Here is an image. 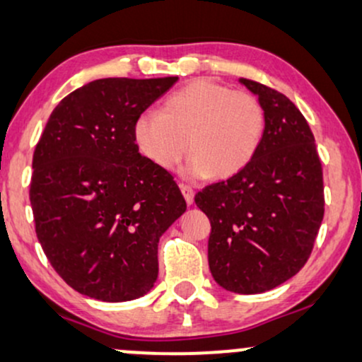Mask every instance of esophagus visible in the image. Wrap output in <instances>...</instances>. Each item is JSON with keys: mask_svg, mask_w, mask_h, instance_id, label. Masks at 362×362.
<instances>
[{"mask_svg": "<svg viewBox=\"0 0 362 362\" xmlns=\"http://www.w3.org/2000/svg\"><path fill=\"white\" fill-rule=\"evenodd\" d=\"M180 190H182V194H184V199H185L187 205L194 204V197H195L194 189H192V187H189V185H180Z\"/></svg>", "mask_w": 362, "mask_h": 362, "instance_id": "esophagus-1", "label": "esophagus"}]
</instances>
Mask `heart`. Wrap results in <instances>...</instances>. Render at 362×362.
Wrapping results in <instances>:
<instances>
[{"instance_id":"1","label":"heart","mask_w":362,"mask_h":362,"mask_svg":"<svg viewBox=\"0 0 362 362\" xmlns=\"http://www.w3.org/2000/svg\"><path fill=\"white\" fill-rule=\"evenodd\" d=\"M265 112L249 91L209 80L190 81L168 95L160 113L145 112L134 123L140 153L170 172L187 150L190 178H228L249 165L262 144Z\"/></svg>"}]
</instances>
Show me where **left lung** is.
Here are the masks:
<instances>
[{"label":"left lung","instance_id":"8db88e82","mask_svg":"<svg viewBox=\"0 0 362 362\" xmlns=\"http://www.w3.org/2000/svg\"><path fill=\"white\" fill-rule=\"evenodd\" d=\"M239 81L264 107L262 144L244 170L205 187L195 204L212 226L209 267L215 282L237 294H259L308 262L324 217L322 167L296 105L257 81Z\"/></svg>","mask_w":362,"mask_h":362}]
</instances>
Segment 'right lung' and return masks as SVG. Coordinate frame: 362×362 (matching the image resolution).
I'll return each mask as SVG.
<instances>
[{
    "mask_svg": "<svg viewBox=\"0 0 362 362\" xmlns=\"http://www.w3.org/2000/svg\"><path fill=\"white\" fill-rule=\"evenodd\" d=\"M177 80L90 81L41 134L30 185L36 237L80 294L125 303L157 281L158 240L187 204L170 173L141 157L134 123Z\"/></svg>",
    "mask_w": 362,
    "mask_h": 362,
    "instance_id": "1",
    "label": "right lung"
}]
</instances>
